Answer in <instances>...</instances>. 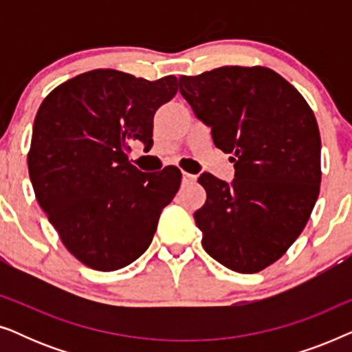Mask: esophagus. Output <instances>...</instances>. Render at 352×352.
I'll return each instance as SVG.
<instances>
[{"label": "esophagus", "mask_w": 352, "mask_h": 352, "mask_svg": "<svg viewBox=\"0 0 352 352\" xmlns=\"http://www.w3.org/2000/svg\"><path fill=\"white\" fill-rule=\"evenodd\" d=\"M195 181V176L194 175H190V173H182V182H184V184H189V182H194Z\"/></svg>", "instance_id": "34e87169"}]
</instances>
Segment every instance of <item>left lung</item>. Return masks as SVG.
<instances>
[{
	"label": "left lung",
	"instance_id": "obj_1",
	"mask_svg": "<svg viewBox=\"0 0 352 352\" xmlns=\"http://www.w3.org/2000/svg\"><path fill=\"white\" fill-rule=\"evenodd\" d=\"M179 93L232 153V182L200 175L194 213L205 252L230 271L276 263L302 232L320 189V134L305 98L266 67H219L179 76Z\"/></svg>",
	"mask_w": 352,
	"mask_h": 352
}]
</instances>
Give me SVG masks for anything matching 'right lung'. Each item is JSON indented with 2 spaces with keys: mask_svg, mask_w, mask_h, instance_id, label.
<instances>
[{
  "mask_svg": "<svg viewBox=\"0 0 352 352\" xmlns=\"http://www.w3.org/2000/svg\"><path fill=\"white\" fill-rule=\"evenodd\" d=\"M176 76L148 81L118 70L81 74L47 94L33 123L28 175L62 243L96 271H117L151 245L181 171L142 173L129 142L152 146L153 115L177 93Z\"/></svg>",
  "mask_w": 352,
  "mask_h": 352,
  "instance_id": "1",
  "label": "right lung"
}]
</instances>
